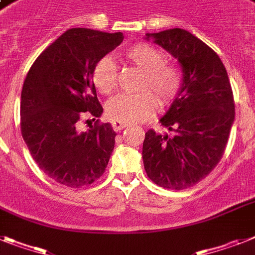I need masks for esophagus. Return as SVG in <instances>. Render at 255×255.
I'll return each mask as SVG.
<instances>
[{"label": "esophagus", "instance_id": "1", "mask_svg": "<svg viewBox=\"0 0 255 255\" xmlns=\"http://www.w3.org/2000/svg\"><path fill=\"white\" fill-rule=\"evenodd\" d=\"M128 127L127 123H122V122H113V128H114V131H122L123 128Z\"/></svg>", "mask_w": 255, "mask_h": 255}]
</instances>
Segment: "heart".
<instances>
[{
  "label": "heart",
  "mask_w": 255,
  "mask_h": 255,
  "mask_svg": "<svg viewBox=\"0 0 255 255\" xmlns=\"http://www.w3.org/2000/svg\"><path fill=\"white\" fill-rule=\"evenodd\" d=\"M128 65L144 71L140 83V93L122 95L108 105V115L111 121L134 124L147 121L159 109L172 104L180 93L184 74L180 66L167 62V54L147 42H138L123 53ZM92 81L98 93L111 96L118 85V66L110 57H104L92 70Z\"/></svg>",
  "instance_id": "1"
}]
</instances>
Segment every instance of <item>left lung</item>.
<instances>
[{
    "label": "left lung",
    "instance_id": "left-lung-1",
    "mask_svg": "<svg viewBox=\"0 0 255 255\" xmlns=\"http://www.w3.org/2000/svg\"><path fill=\"white\" fill-rule=\"evenodd\" d=\"M180 62L184 83L160 124L174 137L149 129L142 159L150 180L166 189L193 187L217 167L235 121L232 88L219 55L181 28L146 33Z\"/></svg>",
    "mask_w": 255,
    "mask_h": 255
}]
</instances>
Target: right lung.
<instances>
[{
	"mask_svg": "<svg viewBox=\"0 0 255 255\" xmlns=\"http://www.w3.org/2000/svg\"><path fill=\"white\" fill-rule=\"evenodd\" d=\"M123 33L71 28L38 55L25 76L20 97V131L37 166L68 188L91 185L104 175L114 150L110 123H100L102 109L92 70L123 41ZM95 126L78 131V122ZM88 122V121H87Z\"/></svg>",
	"mask_w": 255,
	"mask_h": 255,
	"instance_id": "obj_1",
	"label": "right lung"
}]
</instances>
